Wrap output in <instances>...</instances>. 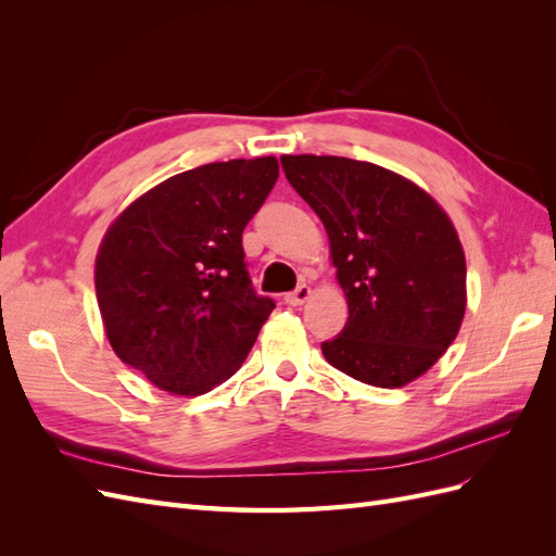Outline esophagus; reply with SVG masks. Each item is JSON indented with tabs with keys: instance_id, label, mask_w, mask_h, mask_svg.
<instances>
[{
	"instance_id": "obj_1",
	"label": "esophagus",
	"mask_w": 556,
	"mask_h": 556,
	"mask_svg": "<svg viewBox=\"0 0 556 556\" xmlns=\"http://www.w3.org/2000/svg\"><path fill=\"white\" fill-rule=\"evenodd\" d=\"M308 296H311V288H308V285H299V288H296L294 292H288V294H285V304H290V306H301Z\"/></svg>"
}]
</instances>
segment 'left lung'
<instances>
[{
	"label": "left lung",
	"mask_w": 556,
	"mask_h": 556,
	"mask_svg": "<svg viewBox=\"0 0 556 556\" xmlns=\"http://www.w3.org/2000/svg\"><path fill=\"white\" fill-rule=\"evenodd\" d=\"M285 178L323 220L348 299L325 359L374 387H403L441 359L466 311V260L450 217L378 164L282 155Z\"/></svg>",
	"instance_id": "1"
}]
</instances>
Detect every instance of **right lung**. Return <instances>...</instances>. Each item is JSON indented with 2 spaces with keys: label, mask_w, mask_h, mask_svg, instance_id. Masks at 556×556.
<instances>
[{
  "label": "right lung",
  "mask_w": 556,
  "mask_h": 556,
  "mask_svg": "<svg viewBox=\"0 0 556 556\" xmlns=\"http://www.w3.org/2000/svg\"><path fill=\"white\" fill-rule=\"evenodd\" d=\"M276 180V157L197 166L139 197L106 231L94 288L109 343L160 390L211 392L276 308L252 288L243 252V229Z\"/></svg>",
  "instance_id": "obj_1"
}]
</instances>
